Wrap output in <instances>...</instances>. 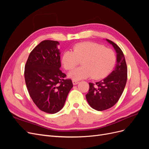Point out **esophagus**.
<instances>
[{
    "label": "esophagus",
    "mask_w": 149,
    "mask_h": 149,
    "mask_svg": "<svg viewBox=\"0 0 149 149\" xmlns=\"http://www.w3.org/2000/svg\"><path fill=\"white\" fill-rule=\"evenodd\" d=\"M72 82H73V85H76V84H78V81H76V80H73L72 81Z\"/></svg>",
    "instance_id": "34e87169"
}]
</instances>
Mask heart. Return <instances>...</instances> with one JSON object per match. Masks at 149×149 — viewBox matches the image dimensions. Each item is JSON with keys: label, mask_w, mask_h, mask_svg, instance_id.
Returning a JSON list of instances; mask_svg holds the SVG:
<instances>
[{"label": "heart", "mask_w": 149, "mask_h": 149, "mask_svg": "<svg viewBox=\"0 0 149 149\" xmlns=\"http://www.w3.org/2000/svg\"><path fill=\"white\" fill-rule=\"evenodd\" d=\"M61 62L65 69L70 70L81 62L82 66L71 71L68 76L73 80H80L90 76L94 79L106 77L114 68L116 55L111 48L91 42H80L73 47V52L63 53Z\"/></svg>", "instance_id": "heart-1"}]
</instances>
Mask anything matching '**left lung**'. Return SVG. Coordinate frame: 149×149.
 Listing matches in <instances>:
<instances>
[{
  "mask_svg": "<svg viewBox=\"0 0 149 149\" xmlns=\"http://www.w3.org/2000/svg\"><path fill=\"white\" fill-rule=\"evenodd\" d=\"M106 40L117 53V65L114 70L106 78L95 84L89 83V91L86 95L89 106L99 111L109 109L118 102L127 78V67L123 51L111 40Z\"/></svg>",
  "mask_w": 149,
  "mask_h": 149,
  "instance_id": "left-lung-1",
  "label": "left lung"
}]
</instances>
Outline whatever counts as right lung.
Segmentation results:
<instances>
[{"label":"right lung","mask_w":149,"mask_h":149,"mask_svg":"<svg viewBox=\"0 0 149 149\" xmlns=\"http://www.w3.org/2000/svg\"><path fill=\"white\" fill-rule=\"evenodd\" d=\"M59 42L43 40L29 56L25 66V80L29 93L38 109L55 114L64 106L73 85L60 69Z\"/></svg>","instance_id":"1"}]
</instances>
